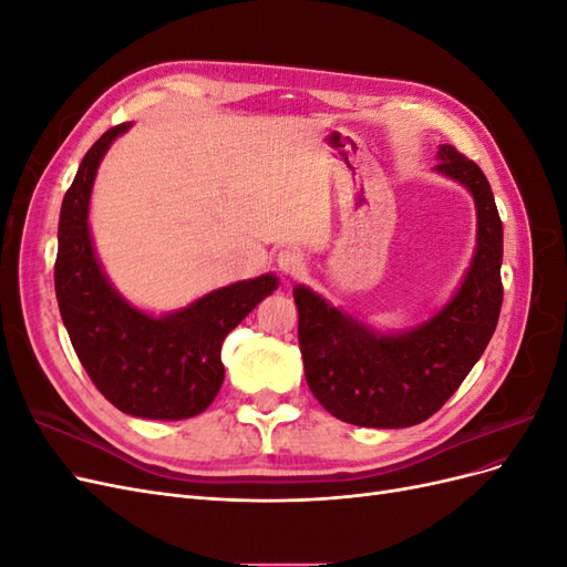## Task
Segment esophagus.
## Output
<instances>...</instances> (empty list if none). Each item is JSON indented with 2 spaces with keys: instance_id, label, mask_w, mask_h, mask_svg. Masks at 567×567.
<instances>
[{
  "instance_id": "obj_1",
  "label": "esophagus",
  "mask_w": 567,
  "mask_h": 567,
  "mask_svg": "<svg viewBox=\"0 0 567 567\" xmlns=\"http://www.w3.org/2000/svg\"><path fill=\"white\" fill-rule=\"evenodd\" d=\"M277 265L284 277H298V274L305 269V255L296 248H286L279 252Z\"/></svg>"
}]
</instances>
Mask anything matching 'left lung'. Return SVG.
I'll return each mask as SVG.
<instances>
[{"mask_svg": "<svg viewBox=\"0 0 567 567\" xmlns=\"http://www.w3.org/2000/svg\"><path fill=\"white\" fill-rule=\"evenodd\" d=\"M435 173L466 186L477 215L471 267L447 305L419 326L381 333L296 286L305 379L336 419L364 427H409L447 402L483 357L502 312L504 227L487 177L442 144Z\"/></svg>", "mask_w": 567, "mask_h": 567, "instance_id": "1", "label": "left lung"}]
</instances>
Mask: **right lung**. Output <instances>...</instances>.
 <instances>
[{"instance_id": "right-lung-1", "label": "right lung", "mask_w": 567, "mask_h": 567, "mask_svg": "<svg viewBox=\"0 0 567 567\" xmlns=\"http://www.w3.org/2000/svg\"><path fill=\"white\" fill-rule=\"evenodd\" d=\"M130 127L123 123L101 134L63 196L56 300L75 354L113 406L136 419L182 421L213 404L225 381L221 342L277 290L279 279L262 274L236 281L161 317L117 293L94 252L90 198L106 151Z\"/></svg>"}]
</instances>
